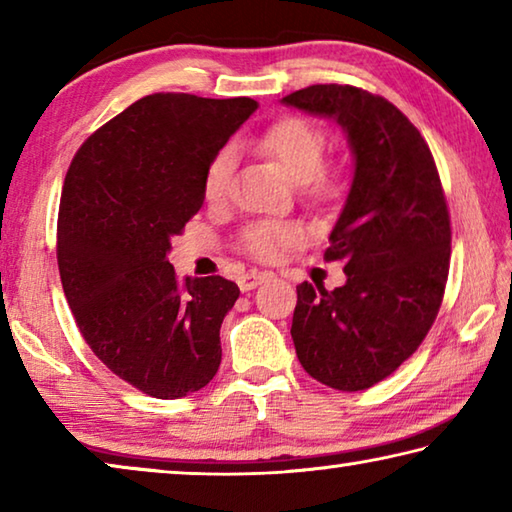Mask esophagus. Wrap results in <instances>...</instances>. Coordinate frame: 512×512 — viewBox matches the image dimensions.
<instances>
[{"instance_id":"obj_1","label":"esophagus","mask_w":512,"mask_h":512,"mask_svg":"<svg viewBox=\"0 0 512 512\" xmlns=\"http://www.w3.org/2000/svg\"><path fill=\"white\" fill-rule=\"evenodd\" d=\"M268 273H257V271H250V273H244L239 277V289L241 291H250V289H255V287H259V284L262 282H266L268 280Z\"/></svg>"}]
</instances>
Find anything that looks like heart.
<instances>
[{
    "label": "heart",
    "instance_id": "obj_1",
    "mask_svg": "<svg viewBox=\"0 0 512 512\" xmlns=\"http://www.w3.org/2000/svg\"><path fill=\"white\" fill-rule=\"evenodd\" d=\"M255 146L280 164L291 180L305 183V194L314 201H329L341 194L343 171L336 164L323 162L327 137L314 121L296 115L280 117L264 128ZM232 171H235V153L232 149H221L203 173V198L207 203L223 205L228 201ZM300 241L302 235L296 225L257 221L241 232L239 246L259 262H275Z\"/></svg>",
    "mask_w": 512,
    "mask_h": 512
}]
</instances>
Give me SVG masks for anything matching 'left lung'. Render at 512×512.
Listing matches in <instances>:
<instances>
[{
  "mask_svg": "<svg viewBox=\"0 0 512 512\" xmlns=\"http://www.w3.org/2000/svg\"><path fill=\"white\" fill-rule=\"evenodd\" d=\"M287 106L332 117L348 133L354 180L325 262H343L334 291L298 284L291 336L311 377L366 391L420 348L443 305L452 223L436 160L391 101L354 85H309Z\"/></svg>",
  "mask_w": 512,
  "mask_h": 512,
  "instance_id": "8db88e82",
  "label": "left lung"
}]
</instances>
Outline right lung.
Instances as JSON below:
<instances>
[{
    "label": "right lung",
    "mask_w": 512,
    "mask_h": 512,
    "mask_svg": "<svg viewBox=\"0 0 512 512\" xmlns=\"http://www.w3.org/2000/svg\"><path fill=\"white\" fill-rule=\"evenodd\" d=\"M248 97H142L76 151L58 210L56 257L85 343L158 400L201 391L221 366V323L239 287L178 280L171 237L203 205V173L253 115Z\"/></svg>",
    "instance_id": "right-lung-1"
}]
</instances>
